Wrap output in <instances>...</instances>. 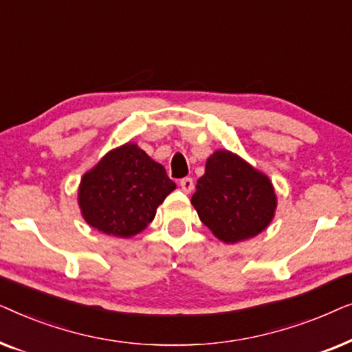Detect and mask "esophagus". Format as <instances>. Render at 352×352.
Instances as JSON below:
<instances>
[{"mask_svg": "<svg viewBox=\"0 0 352 352\" xmlns=\"http://www.w3.org/2000/svg\"><path fill=\"white\" fill-rule=\"evenodd\" d=\"M179 186L186 194H189V192L194 190V179H192V177H182L179 181Z\"/></svg>", "mask_w": 352, "mask_h": 352, "instance_id": "esophagus-1", "label": "esophagus"}]
</instances>
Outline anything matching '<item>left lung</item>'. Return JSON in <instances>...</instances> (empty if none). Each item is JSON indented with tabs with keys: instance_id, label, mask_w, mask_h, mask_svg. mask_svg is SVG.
Wrapping results in <instances>:
<instances>
[{
	"instance_id": "left-lung-1",
	"label": "left lung",
	"mask_w": 352,
	"mask_h": 352,
	"mask_svg": "<svg viewBox=\"0 0 352 352\" xmlns=\"http://www.w3.org/2000/svg\"><path fill=\"white\" fill-rule=\"evenodd\" d=\"M190 204L211 232L226 243L252 239L267 228L277 208L272 182L229 151L206 160Z\"/></svg>"
}]
</instances>
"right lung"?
Listing matches in <instances>:
<instances>
[{"label":"right lung","mask_w":352,"mask_h":352,"mask_svg":"<svg viewBox=\"0 0 352 352\" xmlns=\"http://www.w3.org/2000/svg\"><path fill=\"white\" fill-rule=\"evenodd\" d=\"M175 189L165 168L128 142L85 173L78 205L86 223L99 232L126 239L152 223L158 205Z\"/></svg>","instance_id":"1"}]
</instances>
